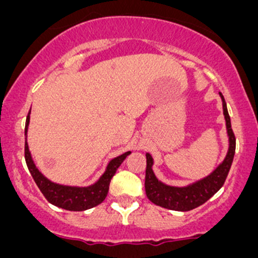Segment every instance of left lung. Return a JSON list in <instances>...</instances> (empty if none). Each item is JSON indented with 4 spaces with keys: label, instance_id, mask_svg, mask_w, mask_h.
Returning <instances> with one entry per match:
<instances>
[{
    "label": "left lung",
    "instance_id": "obj_1",
    "mask_svg": "<svg viewBox=\"0 0 258 258\" xmlns=\"http://www.w3.org/2000/svg\"><path fill=\"white\" fill-rule=\"evenodd\" d=\"M220 95L222 97L223 114H225L226 127H227V134L230 137V148H228L225 161L206 178L187 187H172L162 183L156 178L152 171L153 160L150 153H146V195H147L148 200L157 206L173 211H191L204 205L225 183L228 172H230L231 165H232L233 156H235L236 137L232 131V127H231V119L226 101L222 93Z\"/></svg>",
    "mask_w": 258,
    "mask_h": 258
}]
</instances>
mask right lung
Instances as JSON below:
<instances>
[{"label": "right lung", "mask_w": 258, "mask_h": 258, "mask_svg": "<svg viewBox=\"0 0 258 258\" xmlns=\"http://www.w3.org/2000/svg\"><path fill=\"white\" fill-rule=\"evenodd\" d=\"M31 112V110H30ZM28 122H30V113H28L27 119H26L25 135L27 134ZM128 152L113 158L108 163L106 172L101 176V178L96 182L95 184L88 187H71V186H62L57 184L47 179L40 171L37 170L36 165L33 163L32 157H31L30 150H28L27 141L25 142V160L27 163V167L30 170L31 176L35 179L36 184L38 186L40 191L42 192L43 196L49 204L54 205L57 207H61L63 210L69 211H85L88 209L100 205L107 196L108 188H110L111 178L116 173L117 168L119 167L124 158L130 155Z\"/></svg>", "instance_id": "1"}]
</instances>
